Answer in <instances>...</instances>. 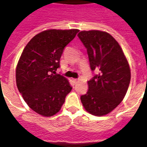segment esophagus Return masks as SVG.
Returning <instances> with one entry per match:
<instances>
[{"label": "esophagus", "instance_id": "1", "mask_svg": "<svg viewBox=\"0 0 147 147\" xmlns=\"http://www.w3.org/2000/svg\"><path fill=\"white\" fill-rule=\"evenodd\" d=\"M73 80V82L75 83H76L77 82H78V80H77V79H73V80Z\"/></svg>", "mask_w": 147, "mask_h": 147}]
</instances>
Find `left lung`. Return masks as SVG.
<instances>
[{"label":"left lung","mask_w":147,"mask_h":147,"mask_svg":"<svg viewBox=\"0 0 147 147\" xmlns=\"http://www.w3.org/2000/svg\"><path fill=\"white\" fill-rule=\"evenodd\" d=\"M79 38L87 50L95 75L88 81L89 90L80 97L83 107L94 116L109 113L122 102L131 80L128 62L113 37L105 31H80Z\"/></svg>","instance_id":"left-lung-1"}]
</instances>
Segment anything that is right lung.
Segmentation results:
<instances>
[{
    "mask_svg": "<svg viewBox=\"0 0 147 147\" xmlns=\"http://www.w3.org/2000/svg\"><path fill=\"white\" fill-rule=\"evenodd\" d=\"M80 30H47L31 38L16 67L18 90L32 110L43 117L58 113L72 89L68 80L56 74L64 47Z\"/></svg>",
    "mask_w": 147,
    "mask_h": 147,
    "instance_id": "obj_1",
    "label": "right lung"
}]
</instances>
